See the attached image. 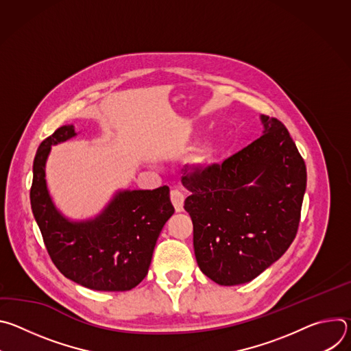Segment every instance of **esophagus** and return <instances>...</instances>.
Here are the masks:
<instances>
[{"mask_svg":"<svg viewBox=\"0 0 351 351\" xmlns=\"http://www.w3.org/2000/svg\"><path fill=\"white\" fill-rule=\"evenodd\" d=\"M171 202H172L176 213H182L183 206H184V194L178 189L171 190Z\"/></svg>","mask_w":351,"mask_h":351,"instance_id":"esophagus-1","label":"esophagus"}]
</instances>
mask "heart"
Segmentation results:
<instances>
[{
    "mask_svg": "<svg viewBox=\"0 0 351 351\" xmlns=\"http://www.w3.org/2000/svg\"><path fill=\"white\" fill-rule=\"evenodd\" d=\"M213 154V148L210 147V148H207V149H204V152L199 154V156H197L195 157V160H194V162L195 164H203V162H206L208 158H210V156Z\"/></svg>",
    "mask_w": 351,
    "mask_h": 351,
    "instance_id": "b5f03b06",
    "label": "heart"
}]
</instances>
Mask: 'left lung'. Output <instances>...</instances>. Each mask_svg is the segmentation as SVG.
<instances>
[{
    "mask_svg": "<svg viewBox=\"0 0 351 351\" xmlns=\"http://www.w3.org/2000/svg\"><path fill=\"white\" fill-rule=\"evenodd\" d=\"M261 122L260 138L222 164L182 176L191 193L184 210L197 264L222 286L253 280L278 261L300 223L304 160L280 121L261 115Z\"/></svg>",
    "mask_w": 351,
    "mask_h": 351,
    "instance_id": "8db88e82",
    "label": "left lung"
}]
</instances>
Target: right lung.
<instances>
[{
	"label": "right lung",
	"mask_w": 351,
	"mask_h": 351,
	"mask_svg": "<svg viewBox=\"0 0 351 351\" xmlns=\"http://www.w3.org/2000/svg\"><path fill=\"white\" fill-rule=\"evenodd\" d=\"M75 136L73 125L61 126L37 149L30 189L34 219L49 257L65 278L99 291L130 290L145 278L157 239L175 213L169 187L118 191L95 218L69 221L49 197L45 161L51 145Z\"/></svg>",
	"instance_id": "1"
}]
</instances>
